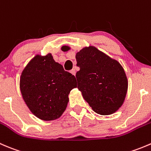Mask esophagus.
<instances>
[{
  "mask_svg": "<svg viewBox=\"0 0 151 151\" xmlns=\"http://www.w3.org/2000/svg\"><path fill=\"white\" fill-rule=\"evenodd\" d=\"M70 73L73 74V75L75 76V75H76V70H75V69H72V70H70Z\"/></svg>",
  "mask_w": 151,
  "mask_h": 151,
  "instance_id": "esophagus-1",
  "label": "esophagus"
}]
</instances>
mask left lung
<instances>
[{
	"mask_svg": "<svg viewBox=\"0 0 151 151\" xmlns=\"http://www.w3.org/2000/svg\"><path fill=\"white\" fill-rule=\"evenodd\" d=\"M68 46L62 47L68 51ZM78 89L95 112L109 115L121 107L128 90V79L120 63L94 46L85 47L76 55Z\"/></svg>",
	"mask_w": 151,
	"mask_h": 151,
	"instance_id": "obj_1",
	"label": "left lung"
}]
</instances>
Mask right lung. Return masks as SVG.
Masks as SVG:
<instances>
[{"label":"right lung","instance_id":"right-lung-1","mask_svg":"<svg viewBox=\"0 0 151 151\" xmlns=\"http://www.w3.org/2000/svg\"><path fill=\"white\" fill-rule=\"evenodd\" d=\"M76 77L56 62L51 53L34 56L22 72L20 88L30 111L45 121L62 116L76 88Z\"/></svg>","mask_w":151,"mask_h":151}]
</instances>
